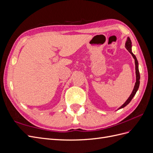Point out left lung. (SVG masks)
<instances>
[{
    "label": "left lung",
    "mask_w": 153,
    "mask_h": 153,
    "mask_svg": "<svg viewBox=\"0 0 153 153\" xmlns=\"http://www.w3.org/2000/svg\"><path fill=\"white\" fill-rule=\"evenodd\" d=\"M125 47L126 48V49L128 50V52L131 54V55L133 56V57L135 59V70H136V83H135V87H134V89L133 90L132 93L131 94V95L129 96V97L128 98V99L126 100V102H125L121 107H120L119 109L120 108H122L124 106H126L130 101H131V100L133 99V98L134 97V96L135 95L136 92L138 89V87H139V85H140V73H139V70H138V61L137 59L135 57V55H134L132 53V51H131V41L129 39V38H128L127 39V41L126 42V44H125Z\"/></svg>",
    "instance_id": "left-lung-1"
}]
</instances>
